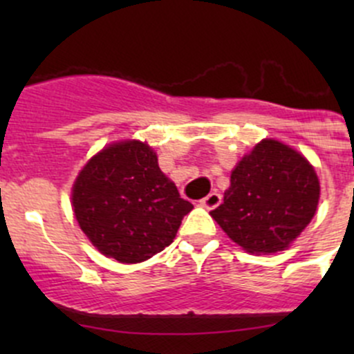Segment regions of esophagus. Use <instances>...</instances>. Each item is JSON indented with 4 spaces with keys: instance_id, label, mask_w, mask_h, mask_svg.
<instances>
[{
    "instance_id": "obj_1",
    "label": "esophagus",
    "mask_w": 354,
    "mask_h": 354,
    "mask_svg": "<svg viewBox=\"0 0 354 354\" xmlns=\"http://www.w3.org/2000/svg\"><path fill=\"white\" fill-rule=\"evenodd\" d=\"M221 200H223V197H221L217 192H210L205 198L200 200V203H202L203 207H207V209H216V207L221 203Z\"/></svg>"
}]
</instances>
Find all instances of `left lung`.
<instances>
[{"label":"left lung","instance_id":"left-lung-1","mask_svg":"<svg viewBox=\"0 0 354 354\" xmlns=\"http://www.w3.org/2000/svg\"><path fill=\"white\" fill-rule=\"evenodd\" d=\"M320 187L308 160L277 140H262L231 173L224 202L210 212L250 253H276L315 216Z\"/></svg>","mask_w":354,"mask_h":354}]
</instances>
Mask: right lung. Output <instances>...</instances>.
Masks as SVG:
<instances>
[{"label":"right lung","mask_w":354,"mask_h":354,"mask_svg":"<svg viewBox=\"0 0 354 354\" xmlns=\"http://www.w3.org/2000/svg\"><path fill=\"white\" fill-rule=\"evenodd\" d=\"M71 203L92 245L123 263L162 252L194 209L159 169L152 149L137 140L92 157L75 181Z\"/></svg>","instance_id":"obj_1"}]
</instances>
